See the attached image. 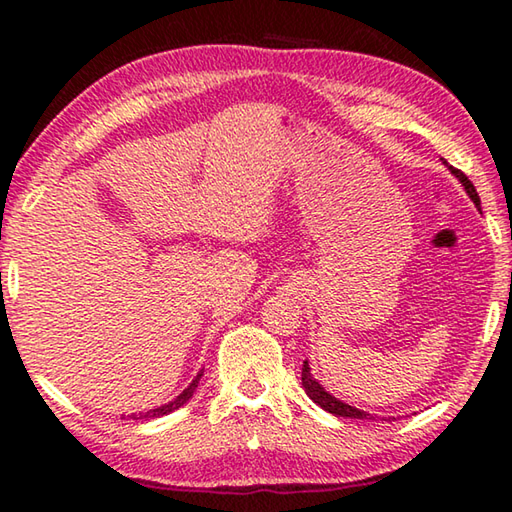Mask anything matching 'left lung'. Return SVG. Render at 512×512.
<instances>
[{
  "label": "left lung",
  "instance_id": "1",
  "mask_svg": "<svg viewBox=\"0 0 512 512\" xmlns=\"http://www.w3.org/2000/svg\"><path fill=\"white\" fill-rule=\"evenodd\" d=\"M445 164H447V162H445ZM449 169H452L454 176H456L458 180H461L463 187H465V192H467V196L472 198L474 205L479 207V205H481V201H479V194H476V189H474V185H472V180L467 178L461 169H454V167H449ZM302 386H305V391H307V395L311 397V400H314V402L320 406V409H325L327 413H334V415H339V418L372 420V415H370V413H366V411H359V409H354V406L345 404V402L336 400V397L329 395V393L325 391V388L320 386L314 377H311V372H309V363H307V361L302 363Z\"/></svg>",
  "mask_w": 512,
  "mask_h": 512
}]
</instances>
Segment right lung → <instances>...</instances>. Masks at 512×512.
Listing matches in <instances>:
<instances>
[{"instance_id":"1","label":"right lung","mask_w":512,"mask_h":512,"mask_svg":"<svg viewBox=\"0 0 512 512\" xmlns=\"http://www.w3.org/2000/svg\"><path fill=\"white\" fill-rule=\"evenodd\" d=\"M201 375L203 372H198L196 375V379L192 381V384H189L183 393H180L176 400L173 402H169V404H164V406H160V409H153V411H146V413H140V418H144V420H151V418H160V415H167V413H171V411H176V409H180V406H183L189 397L194 395V391H196V386H198V381H201Z\"/></svg>"}]
</instances>
